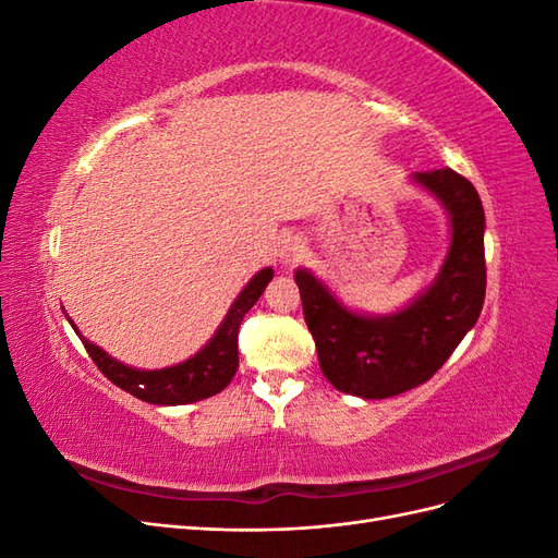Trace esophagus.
I'll list each match as a JSON object with an SVG mask.
<instances>
[{
  "instance_id": "34e87169",
  "label": "esophagus",
  "mask_w": 558,
  "mask_h": 558,
  "mask_svg": "<svg viewBox=\"0 0 558 558\" xmlns=\"http://www.w3.org/2000/svg\"><path fill=\"white\" fill-rule=\"evenodd\" d=\"M302 253H305V242L291 234V238H286L279 246V260L281 265H293L302 258Z\"/></svg>"
}]
</instances>
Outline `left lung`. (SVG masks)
I'll return each mask as SVG.
<instances>
[{"mask_svg":"<svg viewBox=\"0 0 558 558\" xmlns=\"http://www.w3.org/2000/svg\"><path fill=\"white\" fill-rule=\"evenodd\" d=\"M449 216V248L428 289L391 314L351 310L305 267L295 269L320 373L337 391L381 400L428 381L477 324L484 293V207L468 179L449 167L414 172Z\"/></svg>","mask_w":558,"mask_h":558,"instance_id":"left-lung-1","label":"left lung"}]
</instances>
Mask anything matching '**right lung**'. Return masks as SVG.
Instances as JSON below:
<instances>
[{
    "label": "right lung",
    "mask_w": 558,
    "mask_h": 558,
    "mask_svg": "<svg viewBox=\"0 0 558 558\" xmlns=\"http://www.w3.org/2000/svg\"><path fill=\"white\" fill-rule=\"evenodd\" d=\"M272 277H275V269L263 267L260 272L244 286L242 293L234 298L226 318L221 320V326L216 328L211 340L202 347L195 356L160 369H140V367L116 361L102 347H97L95 342L88 340V337H83L70 316L66 314L64 316L70 320L74 332L81 337V342L90 353L95 365L102 369L109 381L121 386L130 396L150 404H189V402H197V400L221 393L223 388L232 381L240 365V353H238L240 324L244 314L256 305L258 298L265 291V286L272 281Z\"/></svg>",
    "instance_id": "1"
}]
</instances>
